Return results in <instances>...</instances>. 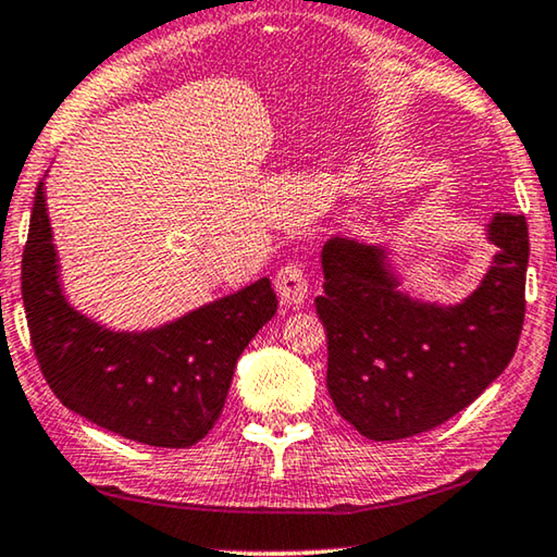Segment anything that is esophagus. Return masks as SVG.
Wrapping results in <instances>:
<instances>
[{"label": "esophagus", "instance_id": "34e87169", "mask_svg": "<svg viewBox=\"0 0 557 557\" xmlns=\"http://www.w3.org/2000/svg\"><path fill=\"white\" fill-rule=\"evenodd\" d=\"M275 287H277L280 300L285 305L302 302L307 293H310V287H307L305 270L297 262L282 264V268L277 270V275H275Z\"/></svg>", "mask_w": 557, "mask_h": 557}]
</instances>
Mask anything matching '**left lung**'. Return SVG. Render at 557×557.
<instances>
[{
  "mask_svg": "<svg viewBox=\"0 0 557 557\" xmlns=\"http://www.w3.org/2000/svg\"><path fill=\"white\" fill-rule=\"evenodd\" d=\"M491 270L453 307L397 293L383 250L332 237L322 247L327 393L360 435L387 443L428 433L468 408L508 368L525 320L528 222L495 214Z\"/></svg>",
  "mask_w": 557,
  "mask_h": 557,
  "instance_id": "left-lung-1",
  "label": "left lung"
}]
</instances>
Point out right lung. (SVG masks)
<instances>
[{"label":"right lung","mask_w":557,"mask_h":557,"mask_svg":"<svg viewBox=\"0 0 557 557\" xmlns=\"http://www.w3.org/2000/svg\"><path fill=\"white\" fill-rule=\"evenodd\" d=\"M45 182L22 255V300L32 350L64 408L135 443L189 447L210 433L237 358L277 312L270 280L149 332H112L66 305Z\"/></svg>","instance_id":"obj_1"}]
</instances>
